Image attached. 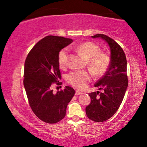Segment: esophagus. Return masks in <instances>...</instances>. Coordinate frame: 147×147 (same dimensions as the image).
I'll use <instances>...</instances> for the list:
<instances>
[{"label":"esophagus","instance_id":"obj_1","mask_svg":"<svg viewBox=\"0 0 147 147\" xmlns=\"http://www.w3.org/2000/svg\"><path fill=\"white\" fill-rule=\"evenodd\" d=\"M82 94V92H80V91H79V90H76V92H75V95H76V96Z\"/></svg>","mask_w":147,"mask_h":147}]
</instances>
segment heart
<instances>
[{
	"instance_id": "1",
	"label": "heart",
	"mask_w": 147,
	"mask_h": 147,
	"mask_svg": "<svg viewBox=\"0 0 147 147\" xmlns=\"http://www.w3.org/2000/svg\"><path fill=\"white\" fill-rule=\"evenodd\" d=\"M85 58L87 59V64L89 69L96 76H102L109 68L110 57L108 53L101 52V48L96 43L87 41L76 47ZM69 60V51L67 48L61 49L58 54V63L61 69L67 66ZM91 80V75L86 71L71 72L67 76V82L76 88L82 90Z\"/></svg>"
}]
</instances>
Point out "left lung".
<instances>
[{
	"label": "left lung",
	"instance_id": "8db88e82",
	"mask_svg": "<svg viewBox=\"0 0 147 147\" xmlns=\"http://www.w3.org/2000/svg\"><path fill=\"white\" fill-rule=\"evenodd\" d=\"M92 38H102L110 48V64L108 71L94 84L104 92H94L88 94L91 102L86 108L90 119L103 122L115 114L123 100L128 86L125 54L118 43L104 34H96Z\"/></svg>",
	"mask_w": 147,
	"mask_h": 147
}]
</instances>
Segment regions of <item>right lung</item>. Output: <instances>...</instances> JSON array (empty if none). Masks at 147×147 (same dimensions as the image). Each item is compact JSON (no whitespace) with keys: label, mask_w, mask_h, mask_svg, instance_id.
<instances>
[{"label":"right lung","mask_w":147,"mask_h":147,"mask_svg":"<svg viewBox=\"0 0 147 147\" xmlns=\"http://www.w3.org/2000/svg\"><path fill=\"white\" fill-rule=\"evenodd\" d=\"M73 42L71 39L48 36L39 41L29 52L24 63V86L33 112L47 123L60 121L66 115L67 105L75 94L73 88L53 94L52 85H60L58 54Z\"/></svg>","instance_id":"add662e5"}]
</instances>
